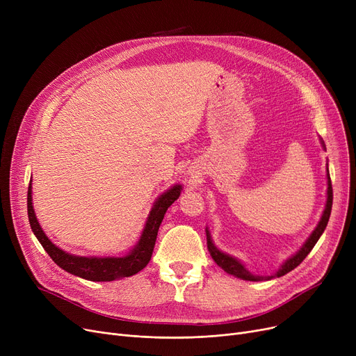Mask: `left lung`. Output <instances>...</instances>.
Returning <instances> with one entry per match:
<instances>
[{
    "label": "left lung",
    "instance_id": "left-lung-1",
    "mask_svg": "<svg viewBox=\"0 0 356 356\" xmlns=\"http://www.w3.org/2000/svg\"><path fill=\"white\" fill-rule=\"evenodd\" d=\"M322 143V147L326 149V145L323 143V140H321ZM327 170V175H326V179H327V193H326V204H325V209H323V213H322V218L319 220V223H317V227L314 228V231L310 234V236L306 239L305 244L302 245V248L298 250L294 255H291L290 258H287L284 263L280 266V268L273 274V275H257V274H252L247 267L245 264H242L239 259H236L235 257L227 254L220 251L212 241V236H211V232H209V228L207 227V241H208V250L211 252V257L213 258L215 263L223 270L227 271L228 274L236 277V278H241V280H245V282H266V280H271V278H275V277H282L287 273H290L291 270H294L298 264L302 263V261L309 255V252L313 250V247L316 245V242L319 241V238L322 236V234L325 232L326 229V225L329 222V216H330V211H332V200H333V192H332V181H330V175H329V167H326Z\"/></svg>",
    "mask_w": 356,
    "mask_h": 356
}]
</instances>
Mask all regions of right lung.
<instances>
[{
    "instance_id": "add662e5",
    "label": "right lung",
    "mask_w": 356,
    "mask_h": 356,
    "mask_svg": "<svg viewBox=\"0 0 356 356\" xmlns=\"http://www.w3.org/2000/svg\"><path fill=\"white\" fill-rule=\"evenodd\" d=\"M180 193L181 184H175L154 200L138 242L127 255L122 257H81L69 254L59 247H56L44 234L39 220L35 218L31 196V181L27 192V213L31 231L34 232L35 238L39 239L42 247L60 268L76 277L89 280V282H114V280L137 274L149 263L156 245L160 223L167 209L172 207L175 200L179 199Z\"/></svg>"
}]
</instances>
